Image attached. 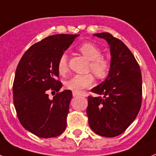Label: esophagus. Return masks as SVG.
Instances as JSON below:
<instances>
[{
  "label": "esophagus",
  "instance_id": "esophagus-1",
  "mask_svg": "<svg viewBox=\"0 0 156 156\" xmlns=\"http://www.w3.org/2000/svg\"><path fill=\"white\" fill-rule=\"evenodd\" d=\"M73 96L74 97H78V96H82V93H79V92H73Z\"/></svg>",
  "mask_w": 156,
  "mask_h": 156
}]
</instances>
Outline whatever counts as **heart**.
Returning a JSON list of instances; mask_svg holds the SVG:
<instances>
[{
  "label": "heart",
  "mask_w": 156,
  "mask_h": 156,
  "mask_svg": "<svg viewBox=\"0 0 156 156\" xmlns=\"http://www.w3.org/2000/svg\"><path fill=\"white\" fill-rule=\"evenodd\" d=\"M78 51L90 61L89 69L98 78H103L108 74L111 69V62L105 57L98 46L93 43L85 42L78 47ZM58 71L64 76L68 72V61L66 54H62L58 62ZM94 83V77L91 74H77L65 82V87L74 92H81L82 90L90 87Z\"/></svg>",
  "instance_id": "1"
}]
</instances>
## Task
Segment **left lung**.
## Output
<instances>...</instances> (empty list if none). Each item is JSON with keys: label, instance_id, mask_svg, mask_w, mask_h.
<instances>
[{"label": "left lung", "instance_id": "8db88e82", "mask_svg": "<svg viewBox=\"0 0 156 156\" xmlns=\"http://www.w3.org/2000/svg\"><path fill=\"white\" fill-rule=\"evenodd\" d=\"M94 36L110 45L111 69L106 80L94 87L87 114L92 131L104 137L121 135L137 117L142 103V74L131 50L109 33Z\"/></svg>", "mask_w": 156, "mask_h": 156}]
</instances>
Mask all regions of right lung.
Returning a JSON list of instances; mask_svg holds the SVG:
<instances>
[{"label": "right lung", "mask_w": 156, "mask_h": 156, "mask_svg": "<svg viewBox=\"0 0 156 156\" xmlns=\"http://www.w3.org/2000/svg\"><path fill=\"white\" fill-rule=\"evenodd\" d=\"M78 34H56L35 43L25 52L16 69L13 104L21 124L40 138L56 137L66 127L72 92L60 91L58 62ZM49 91L58 92L53 100Z\"/></svg>", "instance_id": "right-lung-1"}]
</instances>
